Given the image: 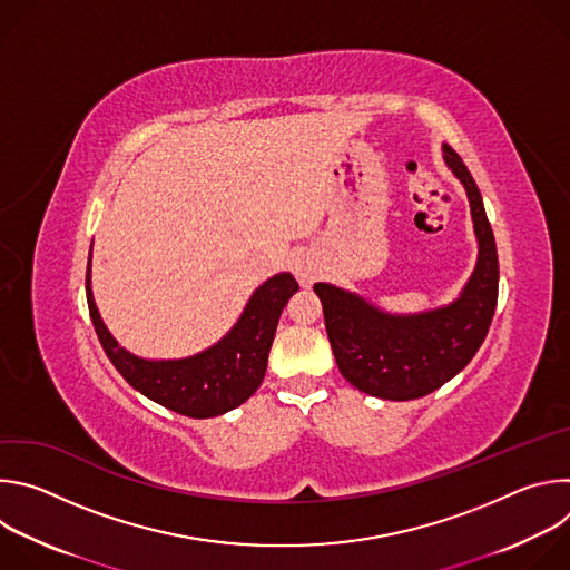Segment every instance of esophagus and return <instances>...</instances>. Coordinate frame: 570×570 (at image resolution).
<instances>
[{
    "label": "esophagus",
    "instance_id": "esophagus-1",
    "mask_svg": "<svg viewBox=\"0 0 570 570\" xmlns=\"http://www.w3.org/2000/svg\"><path fill=\"white\" fill-rule=\"evenodd\" d=\"M295 275H297V279H299L302 284H311V282L315 279V275H317V268H315L313 262H308L306 257H299V259L295 262Z\"/></svg>",
    "mask_w": 570,
    "mask_h": 570
}]
</instances>
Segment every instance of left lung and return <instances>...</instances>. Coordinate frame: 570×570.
Listing matches in <instances>:
<instances>
[{
    "label": "left lung",
    "mask_w": 570,
    "mask_h": 570,
    "mask_svg": "<svg viewBox=\"0 0 570 570\" xmlns=\"http://www.w3.org/2000/svg\"><path fill=\"white\" fill-rule=\"evenodd\" d=\"M444 159L466 189L478 236L475 271L453 304L420 315H387L332 284L313 286L341 374L372 396L409 401L442 387L475 356L497 311L499 255L492 225L469 169L446 144Z\"/></svg>",
    "instance_id": "left-lung-1"
}]
</instances>
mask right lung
Wrapping results in <instances>:
<instances>
[{"mask_svg":"<svg viewBox=\"0 0 570 570\" xmlns=\"http://www.w3.org/2000/svg\"><path fill=\"white\" fill-rule=\"evenodd\" d=\"M297 288L291 273L275 275L255 291L234 330L207 352L183 361H144L119 347L110 336L92 297L90 264L86 275L90 317L112 365L135 390L194 420L223 415L257 392L279 315Z\"/></svg>","mask_w":570,"mask_h":570,"instance_id":"obj_1","label":"right lung"}]
</instances>
